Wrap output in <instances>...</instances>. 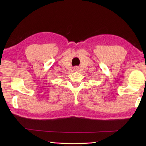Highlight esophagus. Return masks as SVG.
<instances>
[{"label": "esophagus", "mask_w": 146, "mask_h": 146, "mask_svg": "<svg viewBox=\"0 0 146 146\" xmlns=\"http://www.w3.org/2000/svg\"><path fill=\"white\" fill-rule=\"evenodd\" d=\"M73 70H74V71H78L79 70V67L78 66H75L73 68Z\"/></svg>", "instance_id": "esophagus-1"}]
</instances>
